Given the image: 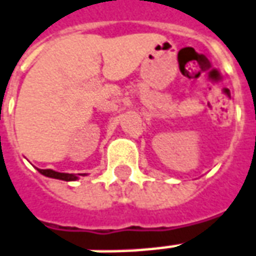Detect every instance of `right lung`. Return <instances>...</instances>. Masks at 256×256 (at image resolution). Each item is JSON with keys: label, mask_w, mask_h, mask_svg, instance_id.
<instances>
[{"label": "right lung", "mask_w": 256, "mask_h": 256, "mask_svg": "<svg viewBox=\"0 0 256 256\" xmlns=\"http://www.w3.org/2000/svg\"><path fill=\"white\" fill-rule=\"evenodd\" d=\"M41 174L47 176V178H60V180H65V182H73L76 180L78 176L76 174H72V173H60V172L51 170V169H38Z\"/></svg>", "instance_id": "add662e5"}]
</instances>
